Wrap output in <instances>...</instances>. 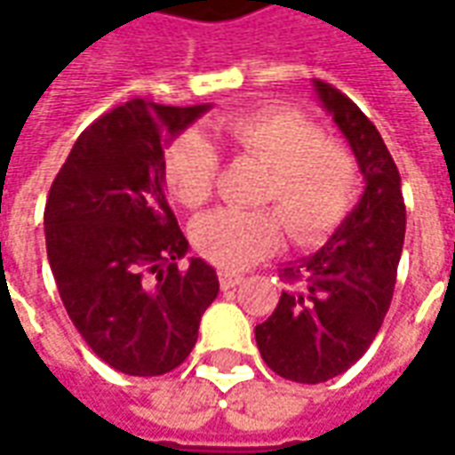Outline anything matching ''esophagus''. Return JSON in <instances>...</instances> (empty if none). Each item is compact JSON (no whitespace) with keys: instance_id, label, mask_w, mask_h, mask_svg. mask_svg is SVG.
<instances>
[{"instance_id":"esophagus-1","label":"esophagus","mask_w":455,"mask_h":455,"mask_svg":"<svg viewBox=\"0 0 455 455\" xmlns=\"http://www.w3.org/2000/svg\"><path fill=\"white\" fill-rule=\"evenodd\" d=\"M218 277H220L222 290H233V287H237V284L243 282V275H237V272H228V269H222Z\"/></svg>"}]
</instances>
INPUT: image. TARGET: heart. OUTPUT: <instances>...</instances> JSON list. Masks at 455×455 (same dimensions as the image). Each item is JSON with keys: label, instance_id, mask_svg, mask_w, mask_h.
<instances>
[{"label": "heart", "instance_id": "1", "mask_svg": "<svg viewBox=\"0 0 455 455\" xmlns=\"http://www.w3.org/2000/svg\"><path fill=\"white\" fill-rule=\"evenodd\" d=\"M215 131L235 158L265 165L255 203L273 210L222 208L200 218L193 225V245L212 265L250 267L280 245L282 225L294 243L307 245L352 210L359 188L352 150L324 136L305 114L265 106L230 116ZM163 173L180 205L203 208L220 175V153L208 138L188 131L165 150Z\"/></svg>", "mask_w": 455, "mask_h": 455}]
</instances>
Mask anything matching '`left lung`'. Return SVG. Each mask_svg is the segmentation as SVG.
Wrapping results in <instances>:
<instances>
[{
    "label": "left lung",
    "instance_id": "left-lung-1",
    "mask_svg": "<svg viewBox=\"0 0 455 455\" xmlns=\"http://www.w3.org/2000/svg\"><path fill=\"white\" fill-rule=\"evenodd\" d=\"M315 91L349 140L366 188L327 245L280 269L287 290L255 327L265 364L297 384L339 377L369 349L389 312L406 233L399 168L377 126L331 84L315 78Z\"/></svg>",
    "mask_w": 455,
    "mask_h": 455
}]
</instances>
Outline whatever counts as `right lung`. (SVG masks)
Masks as SVG:
<instances>
[{
  "label": "right lung",
  "mask_w": 455,
  "mask_h": 455,
  "mask_svg": "<svg viewBox=\"0 0 455 455\" xmlns=\"http://www.w3.org/2000/svg\"><path fill=\"white\" fill-rule=\"evenodd\" d=\"M210 106L133 99L76 138L44 208L46 255L68 317L93 354L128 377L188 359L218 275L188 252L165 200L163 148Z\"/></svg>",
  "instance_id": "right-lung-1"
}]
</instances>
